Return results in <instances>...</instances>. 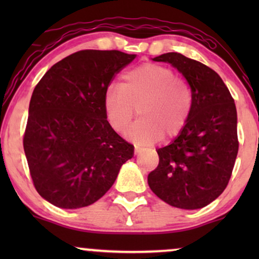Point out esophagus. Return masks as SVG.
<instances>
[{
  "label": "esophagus",
  "instance_id": "obj_1",
  "mask_svg": "<svg viewBox=\"0 0 259 259\" xmlns=\"http://www.w3.org/2000/svg\"><path fill=\"white\" fill-rule=\"evenodd\" d=\"M139 152H140V147L136 146V154H139Z\"/></svg>",
  "mask_w": 259,
  "mask_h": 259
}]
</instances>
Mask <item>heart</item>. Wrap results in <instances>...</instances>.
<instances>
[{"label": "heart", "mask_w": 259, "mask_h": 259, "mask_svg": "<svg viewBox=\"0 0 259 259\" xmlns=\"http://www.w3.org/2000/svg\"><path fill=\"white\" fill-rule=\"evenodd\" d=\"M193 105L190 83L175 70L159 63H144L122 75L120 86H112L104 99L108 125L123 133L137 113L140 118L130 137L143 145L157 143L164 136H178L189 120Z\"/></svg>", "instance_id": "b5f03b06"}]
</instances>
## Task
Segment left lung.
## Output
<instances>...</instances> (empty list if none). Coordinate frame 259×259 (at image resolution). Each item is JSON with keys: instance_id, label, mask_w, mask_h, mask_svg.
Instances as JSON below:
<instances>
[{"instance_id": "1", "label": "left lung", "mask_w": 259, "mask_h": 259, "mask_svg": "<svg viewBox=\"0 0 259 259\" xmlns=\"http://www.w3.org/2000/svg\"><path fill=\"white\" fill-rule=\"evenodd\" d=\"M153 61L176 67L190 83L193 105L179 136L159 148L158 167L148 185L165 203L196 210L221 196L231 178L238 153L235 100L222 77L196 60L166 53Z\"/></svg>"}]
</instances>
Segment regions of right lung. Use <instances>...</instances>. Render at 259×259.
Returning <instances> with one entry per match:
<instances>
[{"label": "right lung", "mask_w": 259, "mask_h": 259, "mask_svg": "<svg viewBox=\"0 0 259 259\" xmlns=\"http://www.w3.org/2000/svg\"><path fill=\"white\" fill-rule=\"evenodd\" d=\"M137 55L86 49L55 63L34 88L23 136L38 194L61 208L100 199L134 146L108 125L104 99L114 76Z\"/></svg>", "instance_id": "obj_1"}]
</instances>
